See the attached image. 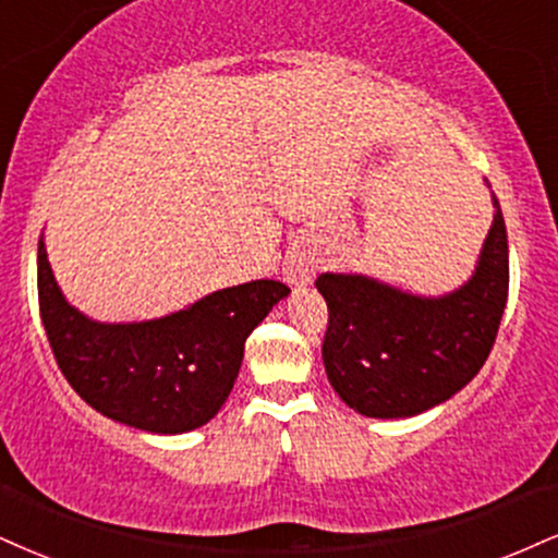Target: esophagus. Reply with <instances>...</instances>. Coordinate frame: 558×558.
<instances>
[{"label": "esophagus", "instance_id": "1", "mask_svg": "<svg viewBox=\"0 0 558 558\" xmlns=\"http://www.w3.org/2000/svg\"><path fill=\"white\" fill-rule=\"evenodd\" d=\"M314 272H317V262H314L312 254L301 250V246H296V250H291L286 254L283 275H286V280L291 286L312 283Z\"/></svg>", "mask_w": 558, "mask_h": 558}]
</instances>
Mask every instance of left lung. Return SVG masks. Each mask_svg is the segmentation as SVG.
Masks as SVG:
<instances>
[{"label": "left lung", "instance_id": "1", "mask_svg": "<svg viewBox=\"0 0 558 558\" xmlns=\"http://www.w3.org/2000/svg\"><path fill=\"white\" fill-rule=\"evenodd\" d=\"M460 291L418 299L361 275L317 278L327 301L322 361L335 392L368 418H408L471 381L492 353L509 291L501 207Z\"/></svg>", "mask_w": 558, "mask_h": 558}]
</instances>
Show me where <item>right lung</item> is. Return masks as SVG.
<instances>
[{
	"mask_svg": "<svg viewBox=\"0 0 558 558\" xmlns=\"http://www.w3.org/2000/svg\"><path fill=\"white\" fill-rule=\"evenodd\" d=\"M288 293L278 280H252L171 317L98 325L66 304L38 241V308L64 379L98 413L153 434L192 432L220 411L246 338Z\"/></svg>",
	"mask_w": 558,
	"mask_h": 558,
	"instance_id": "add662e5",
	"label": "right lung"
}]
</instances>
